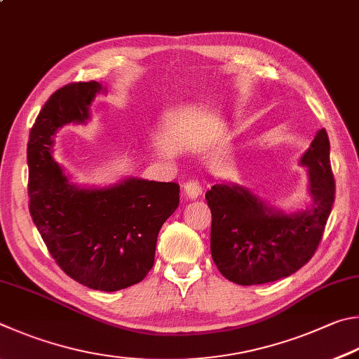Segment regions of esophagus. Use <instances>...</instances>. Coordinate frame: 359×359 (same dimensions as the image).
Returning <instances> with one entry per match:
<instances>
[{"mask_svg": "<svg viewBox=\"0 0 359 359\" xmlns=\"http://www.w3.org/2000/svg\"><path fill=\"white\" fill-rule=\"evenodd\" d=\"M184 194L188 199H196L202 194V187L198 180H188L184 185Z\"/></svg>", "mask_w": 359, "mask_h": 359, "instance_id": "34e87169", "label": "esophagus"}]
</instances>
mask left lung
I'll return each mask as SVG.
<instances>
[{"mask_svg":"<svg viewBox=\"0 0 359 359\" xmlns=\"http://www.w3.org/2000/svg\"><path fill=\"white\" fill-rule=\"evenodd\" d=\"M299 163L308 168L312 196L311 207L302 212L276 210L236 184H217L205 193L212 257L226 279L240 285L273 283L314 256L336 193L327 130H318Z\"/></svg>","mask_w":359,"mask_h":359,"instance_id":"obj_1","label":"left lung"}]
</instances>
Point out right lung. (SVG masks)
Returning <instances> with one entry per match:
<instances>
[{"mask_svg": "<svg viewBox=\"0 0 359 359\" xmlns=\"http://www.w3.org/2000/svg\"><path fill=\"white\" fill-rule=\"evenodd\" d=\"M100 83H70L45 102L29 132V213L56 264L89 289L116 292L141 283L154 266L157 237L179 207V184L128 177L84 188L53 158L55 135L86 123Z\"/></svg>", "mask_w": 359, "mask_h": 359, "instance_id": "right-lung-1", "label": "right lung"}]
</instances>
